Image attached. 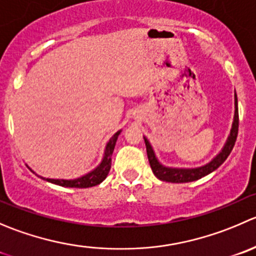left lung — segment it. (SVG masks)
<instances>
[{"label": "left lung", "mask_w": 256, "mask_h": 256, "mask_svg": "<svg viewBox=\"0 0 256 256\" xmlns=\"http://www.w3.org/2000/svg\"><path fill=\"white\" fill-rule=\"evenodd\" d=\"M238 130H239V111H238V98L235 95V116H234V122H232V131L228 138L226 144L222 148V152L212 158L209 164L202 166V168H166V166L161 165L158 160L156 158L155 154H154L152 148H151L150 142L148 138H144L146 145V152H148V162H150L151 170H152L154 175L162 181H168V182H191V181L199 180V178H204V176L209 175L214 170H216L222 162L228 158V156L232 152V148L235 145V141L238 138Z\"/></svg>", "instance_id": "8db88e82"}]
</instances>
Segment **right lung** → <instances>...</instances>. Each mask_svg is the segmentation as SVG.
<instances>
[{"label": "right lung", "mask_w": 256, "mask_h": 256, "mask_svg": "<svg viewBox=\"0 0 256 256\" xmlns=\"http://www.w3.org/2000/svg\"><path fill=\"white\" fill-rule=\"evenodd\" d=\"M121 131H118L112 138H110V141L108 142L105 148V155H104L102 161H101L100 165L92 170L91 172L86 174V175L81 176L78 178H74V180H62V178H44L42 176H40L44 180L48 181V182L56 184L60 186H65V188H91V186L98 185L100 182H102L106 178V176L108 175V171L111 168V156H112L114 148H115L116 140H118V135H120Z\"/></svg>", "instance_id": "1"}]
</instances>
